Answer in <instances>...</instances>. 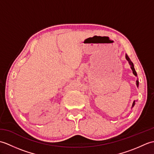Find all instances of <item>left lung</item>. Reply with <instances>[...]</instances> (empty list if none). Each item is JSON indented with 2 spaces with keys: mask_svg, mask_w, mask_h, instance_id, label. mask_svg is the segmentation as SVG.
Listing matches in <instances>:
<instances>
[{
  "mask_svg": "<svg viewBox=\"0 0 154 154\" xmlns=\"http://www.w3.org/2000/svg\"><path fill=\"white\" fill-rule=\"evenodd\" d=\"M126 59L127 60V61L129 62V64L131 65V69H132V72H133V74L135 75V76H137V73H136V70H135V69H134V64H133V63L131 61V60H130V58H129V57L127 55V54H126ZM136 85H137V87H138V85H139V81H138V80H137L136 81ZM134 104H135V100L134 101V103H133V104H132V108L134 106Z\"/></svg>",
  "mask_w": 154,
  "mask_h": 154,
  "instance_id": "left-lung-1",
  "label": "left lung"
}]
</instances>
